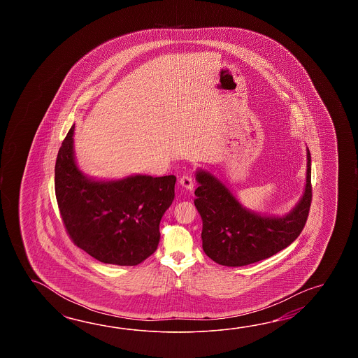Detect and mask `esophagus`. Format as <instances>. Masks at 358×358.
I'll use <instances>...</instances> for the list:
<instances>
[{"label": "esophagus", "mask_w": 358, "mask_h": 358, "mask_svg": "<svg viewBox=\"0 0 358 358\" xmlns=\"http://www.w3.org/2000/svg\"><path fill=\"white\" fill-rule=\"evenodd\" d=\"M179 184L182 185V188L188 190L193 189V187H194V182H193L192 176H182L179 180Z\"/></svg>", "instance_id": "1"}]
</instances>
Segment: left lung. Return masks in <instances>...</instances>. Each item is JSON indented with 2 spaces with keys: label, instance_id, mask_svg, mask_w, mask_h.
Here are the masks:
<instances>
[{
  "label": "left lung",
  "instance_id": "8db88e82",
  "mask_svg": "<svg viewBox=\"0 0 358 358\" xmlns=\"http://www.w3.org/2000/svg\"><path fill=\"white\" fill-rule=\"evenodd\" d=\"M194 205L202 219V248L222 266H245L268 259L293 243L311 206V155L307 148L303 194L284 215H264L239 202L225 182L205 169L196 170Z\"/></svg>",
  "mask_w": 358,
  "mask_h": 358
}]
</instances>
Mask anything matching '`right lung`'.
Listing matches in <instances>:
<instances>
[{
	"label": "right lung",
	"mask_w": 358,
	"mask_h": 358,
	"mask_svg": "<svg viewBox=\"0 0 358 358\" xmlns=\"http://www.w3.org/2000/svg\"><path fill=\"white\" fill-rule=\"evenodd\" d=\"M74 128L64 139L55 165V192L65 228L93 259L136 266L157 250L160 221L176 197V178L88 176L76 164Z\"/></svg>",
	"instance_id": "obj_1"
}]
</instances>
